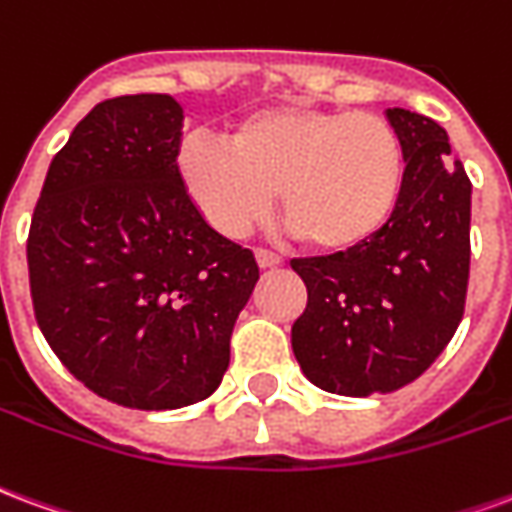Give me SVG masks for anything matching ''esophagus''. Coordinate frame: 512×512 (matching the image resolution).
Returning a JSON list of instances; mask_svg holds the SVG:
<instances>
[{"label": "esophagus", "instance_id": "1", "mask_svg": "<svg viewBox=\"0 0 512 512\" xmlns=\"http://www.w3.org/2000/svg\"><path fill=\"white\" fill-rule=\"evenodd\" d=\"M281 256L278 253H270V251H256V264H259L261 270H267V267H278L281 264Z\"/></svg>", "mask_w": 512, "mask_h": 512}]
</instances>
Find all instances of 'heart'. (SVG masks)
<instances>
[{"instance_id":"obj_1","label":"heart","mask_w":512,"mask_h":512,"mask_svg":"<svg viewBox=\"0 0 512 512\" xmlns=\"http://www.w3.org/2000/svg\"><path fill=\"white\" fill-rule=\"evenodd\" d=\"M188 196L215 229L242 237L275 204L289 231L313 248H363L393 218L406 155L398 130L379 114L270 106L242 117L231 138L193 133L177 152Z\"/></svg>"}]
</instances>
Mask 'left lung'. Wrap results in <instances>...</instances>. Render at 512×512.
Wrapping results in <instances>:
<instances>
[{
  "label": "left lung",
  "instance_id": "1",
  "mask_svg": "<svg viewBox=\"0 0 512 512\" xmlns=\"http://www.w3.org/2000/svg\"><path fill=\"white\" fill-rule=\"evenodd\" d=\"M384 117L406 155L393 218L363 248L292 261L308 289L294 357L308 382L352 398L423 374L458 330L469 281L472 182L445 128L406 108Z\"/></svg>",
  "mask_w": 512,
  "mask_h": 512
}]
</instances>
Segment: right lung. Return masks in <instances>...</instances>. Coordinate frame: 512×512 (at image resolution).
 Masks as SVG:
<instances>
[{
    "mask_svg": "<svg viewBox=\"0 0 512 512\" xmlns=\"http://www.w3.org/2000/svg\"><path fill=\"white\" fill-rule=\"evenodd\" d=\"M182 122L171 95L98 103L51 160L26 242L48 346L92 393L144 412L218 390L259 281L179 179Z\"/></svg>",
    "mask_w": 512,
    "mask_h": 512,
    "instance_id": "obj_1",
    "label": "right lung"
}]
</instances>
